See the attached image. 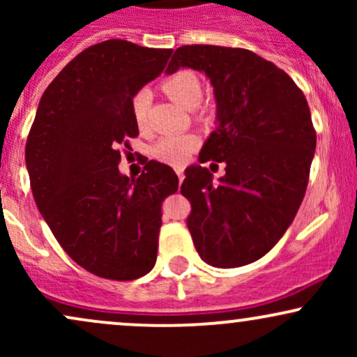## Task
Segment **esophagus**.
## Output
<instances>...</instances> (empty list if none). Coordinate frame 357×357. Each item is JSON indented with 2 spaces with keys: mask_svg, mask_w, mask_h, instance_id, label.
Returning <instances> with one entry per match:
<instances>
[{
  "mask_svg": "<svg viewBox=\"0 0 357 357\" xmlns=\"http://www.w3.org/2000/svg\"><path fill=\"white\" fill-rule=\"evenodd\" d=\"M176 174H178L179 184H181V183H183V179H184V174H183V169H181V167H178V169H176Z\"/></svg>",
  "mask_w": 357,
  "mask_h": 357,
  "instance_id": "esophagus-1",
  "label": "esophagus"
}]
</instances>
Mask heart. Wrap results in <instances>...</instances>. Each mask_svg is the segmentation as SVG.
<instances>
[{
  "label": "heart",
  "mask_w": 357,
  "mask_h": 357,
  "mask_svg": "<svg viewBox=\"0 0 357 357\" xmlns=\"http://www.w3.org/2000/svg\"><path fill=\"white\" fill-rule=\"evenodd\" d=\"M162 90L174 102L188 110L198 107L203 100V82L191 70H178L162 82ZM151 93L139 90L130 99V114L139 129H146L149 117ZM198 146L195 136H165L154 146V155L167 165H183Z\"/></svg>",
  "instance_id": "obj_1"
}]
</instances>
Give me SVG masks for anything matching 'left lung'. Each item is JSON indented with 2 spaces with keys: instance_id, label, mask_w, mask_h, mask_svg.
Returning a JSON list of instances; mask_svg holds the SVG:
<instances>
[{
  "instance_id": "1",
  "label": "left lung",
  "mask_w": 357,
  "mask_h": 357,
  "mask_svg": "<svg viewBox=\"0 0 357 357\" xmlns=\"http://www.w3.org/2000/svg\"><path fill=\"white\" fill-rule=\"evenodd\" d=\"M183 67L204 73L216 100L199 162L227 165L218 183L199 165L184 171L188 230L206 264L248 265L275 247L304 199L315 153L309 105L284 70L245 48L184 45L166 73Z\"/></svg>"
}]
</instances>
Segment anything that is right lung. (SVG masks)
<instances>
[{"label": "right lung", "mask_w": 357, "mask_h": 357, "mask_svg": "<svg viewBox=\"0 0 357 357\" xmlns=\"http://www.w3.org/2000/svg\"><path fill=\"white\" fill-rule=\"evenodd\" d=\"M171 48L107 40L73 59L40 99L24 161L43 220L73 261L93 275L134 280L158 257L161 203L178 191L169 166L119 171L139 127L130 99L165 70Z\"/></svg>", "instance_id": "add662e5"}]
</instances>
